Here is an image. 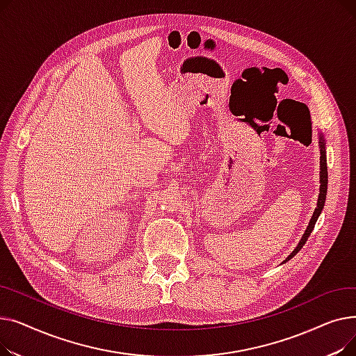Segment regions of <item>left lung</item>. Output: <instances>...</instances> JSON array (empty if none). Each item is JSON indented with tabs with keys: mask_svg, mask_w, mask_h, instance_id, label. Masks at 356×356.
Instances as JSON below:
<instances>
[{
	"mask_svg": "<svg viewBox=\"0 0 356 356\" xmlns=\"http://www.w3.org/2000/svg\"><path fill=\"white\" fill-rule=\"evenodd\" d=\"M319 143H321V189H319V199H317V208L314 209L313 212V216L309 222V227L306 228L300 242H298V245L294 248V251L286 258V261L291 259L298 251H300L303 248V245L306 244V241L309 239L314 225H316V220L317 218H319L323 207H325V200H326V193H327V161H326V147H325V138L321 134V138H319ZM284 261V263H286Z\"/></svg>",
	"mask_w": 356,
	"mask_h": 356,
	"instance_id": "left-lung-1",
	"label": "left lung"
}]
</instances>
